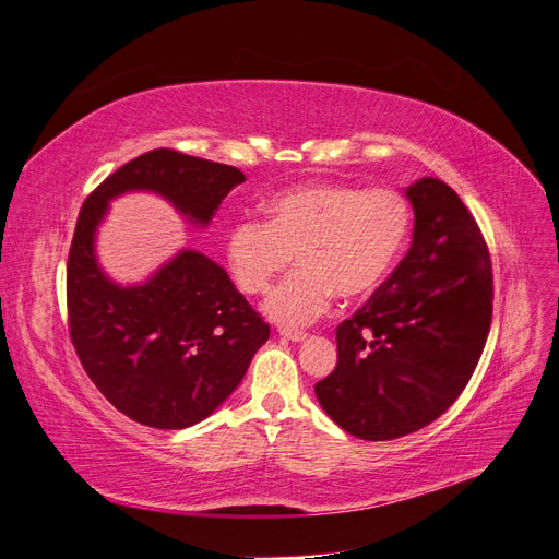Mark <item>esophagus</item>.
Masks as SVG:
<instances>
[{
  "label": "esophagus",
  "mask_w": 559,
  "mask_h": 559,
  "mask_svg": "<svg viewBox=\"0 0 559 559\" xmlns=\"http://www.w3.org/2000/svg\"><path fill=\"white\" fill-rule=\"evenodd\" d=\"M278 334H281V337L289 340V342H304V340L308 337V332H304V330H292V328H281Z\"/></svg>",
  "instance_id": "1"
}]
</instances>
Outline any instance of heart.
<instances>
[{"label": "heart", "instance_id": "b5f03b06", "mask_svg": "<svg viewBox=\"0 0 559 559\" xmlns=\"http://www.w3.org/2000/svg\"><path fill=\"white\" fill-rule=\"evenodd\" d=\"M265 222H234L225 258L242 292L263 294L294 253L299 270L265 301V314L283 325L314 321L334 294L357 301L376 292L412 234V206L402 193L334 181L289 186L265 202Z\"/></svg>", "mask_w": 559, "mask_h": 559}]
</instances>
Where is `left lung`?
<instances>
[{
  "label": "left lung",
  "instance_id": "1",
  "mask_svg": "<svg viewBox=\"0 0 559 559\" xmlns=\"http://www.w3.org/2000/svg\"><path fill=\"white\" fill-rule=\"evenodd\" d=\"M414 242L393 274L337 328V366L317 382L323 412L364 440L414 433L467 386L492 323V263L448 183L406 189Z\"/></svg>",
  "mask_w": 559,
  "mask_h": 559
}]
</instances>
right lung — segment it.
Wrapping results in <instances>:
<instances>
[{"mask_svg": "<svg viewBox=\"0 0 559 559\" xmlns=\"http://www.w3.org/2000/svg\"><path fill=\"white\" fill-rule=\"evenodd\" d=\"M242 181L234 166L157 147L111 173L79 213L67 260L71 344L96 389L145 427L209 418L242 382L270 325L195 249H181L141 285H117L96 260V229L109 200L130 191L157 193L206 227Z\"/></svg>", "mask_w": 559, "mask_h": 559, "instance_id": "1", "label": "right lung"}]
</instances>
